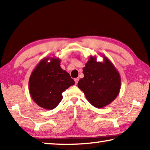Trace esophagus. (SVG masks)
I'll return each instance as SVG.
<instances>
[{
    "instance_id": "1",
    "label": "esophagus",
    "mask_w": 150,
    "mask_h": 150,
    "mask_svg": "<svg viewBox=\"0 0 150 150\" xmlns=\"http://www.w3.org/2000/svg\"><path fill=\"white\" fill-rule=\"evenodd\" d=\"M79 80V78H75V85H77V84Z\"/></svg>"
}]
</instances>
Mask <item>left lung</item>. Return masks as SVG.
I'll use <instances>...</instances> for the list:
<instances>
[{
    "mask_svg": "<svg viewBox=\"0 0 150 150\" xmlns=\"http://www.w3.org/2000/svg\"><path fill=\"white\" fill-rule=\"evenodd\" d=\"M103 62L91 55L83 68L84 77L78 82V87L84 93L91 105L98 108L108 105L117 97L121 87L120 73L105 55Z\"/></svg>",
    "mask_w": 150,
    "mask_h": 150,
    "instance_id": "1",
    "label": "left lung"
}]
</instances>
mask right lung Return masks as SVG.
<instances>
[{"mask_svg":"<svg viewBox=\"0 0 150 150\" xmlns=\"http://www.w3.org/2000/svg\"><path fill=\"white\" fill-rule=\"evenodd\" d=\"M60 62L59 57H44L29 79L30 96L38 105L46 110L56 107L62 100V93L75 84L69 73L60 67Z\"/></svg>","mask_w":150,"mask_h":150,"instance_id":"add662e5","label":"right lung"}]
</instances>
